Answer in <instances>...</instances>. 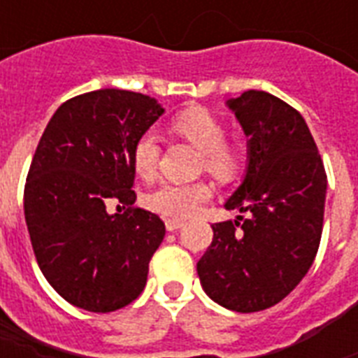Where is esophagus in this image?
I'll return each instance as SVG.
<instances>
[{
	"instance_id": "obj_1",
	"label": "esophagus",
	"mask_w": 358,
	"mask_h": 358,
	"mask_svg": "<svg viewBox=\"0 0 358 358\" xmlns=\"http://www.w3.org/2000/svg\"><path fill=\"white\" fill-rule=\"evenodd\" d=\"M165 227H167L169 232H176V230L184 227V223H182V221H176V219H167V221H165Z\"/></svg>"
}]
</instances>
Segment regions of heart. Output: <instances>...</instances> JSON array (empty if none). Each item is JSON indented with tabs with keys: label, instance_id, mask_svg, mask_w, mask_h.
<instances>
[{
	"label": "heart",
	"instance_id": "obj_1",
	"mask_svg": "<svg viewBox=\"0 0 358 358\" xmlns=\"http://www.w3.org/2000/svg\"><path fill=\"white\" fill-rule=\"evenodd\" d=\"M171 131L178 139L199 148V169L206 171L219 184L238 180L247 165V152L239 143L227 139L229 129L223 120L206 109H187L171 120ZM159 141L156 134H141L131 148V165L143 180H152L159 165ZM212 196L206 182H163L146 193L145 204L150 212L167 219H185Z\"/></svg>",
	"mask_w": 358,
	"mask_h": 358
}]
</instances>
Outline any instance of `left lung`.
<instances>
[{
	"mask_svg": "<svg viewBox=\"0 0 358 358\" xmlns=\"http://www.w3.org/2000/svg\"><path fill=\"white\" fill-rule=\"evenodd\" d=\"M229 108L249 135V167L224 208L247 217L212 224L196 273L215 303L247 314L280 303L310 269L327 174L297 109L266 91L243 92Z\"/></svg>",
	"mask_w": 358,
	"mask_h": 358,
	"instance_id": "left-lung-1",
	"label": "left lung"
}]
</instances>
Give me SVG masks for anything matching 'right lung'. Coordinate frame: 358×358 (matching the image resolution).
Wrapping results in <instances>:
<instances>
[{"label": "right lung", "mask_w": 358, "mask_h": 358, "mask_svg": "<svg viewBox=\"0 0 358 358\" xmlns=\"http://www.w3.org/2000/svg\"><path fill=\"white\" fill-rule=\"evenodd\" d=\"M162 113L146 94L100 89L66 100L38 141L25 223L42 275L70 305L106 314L145 289L165 224L135 206L131 148ZM109 201L127 210L111 216Z\"/></svg>", "instance_id": "right-lung-1"}]
</instances>
